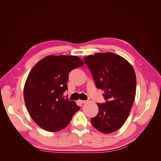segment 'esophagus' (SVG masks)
<instances>
[{
	"label": "esophagus",
	"mask_w": 161,
	"mask_h": 161,
	"mask_svg": "<svg viewBox=\"0 0 161 161\" xmlns=\"http://www.w3.org/2000/svg\"><path fill=\"white\" fill-rule=\"evenodd\" d=\"M79 101H80V103H81L82 104L86 103V102H87V101H85V100H79Z\"/></svg>",
	"instance_id": "1"
}]
</instances>
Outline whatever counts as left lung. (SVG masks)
Wrapping results in <instances>:
<instances>
[{"mask_svg":"<svg viewBox=\"0 0 161 161\" xmlns=\"http://www.w3.org/2000/svg\"><path fill=\"white\" fill-rule=\"evenodd\" d=\"M97 89L104 91L107 101L97 103L99 112L91 119L94 127L103 134L115 131L124 125L136 96V76L125 58L111 52L96 53L84 58Z\"/></svg>","mask_w":161,"mask_h":161,"instance_id":"8db88e82","label":"left lung"}]
</instances>
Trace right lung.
<instances>
[{
	"label": "right lung",
	"mask_w": 161,
	"mask_h": 161,
	"mask_svg": "<svg viewBox=\"0 0 161 161\" xmlns=\"http://www.w3.org/2000/svg\"><path fill=\"white\" fill-rule=\"evenodd\" d=\"M84 62L76 56H48L39 61L24 86V100L33 120L42 129L58 131L69 125L80 109L63 97L69 72Z\"/></svg>",
	"instance_id": "obj_1"
}]
</instances>
